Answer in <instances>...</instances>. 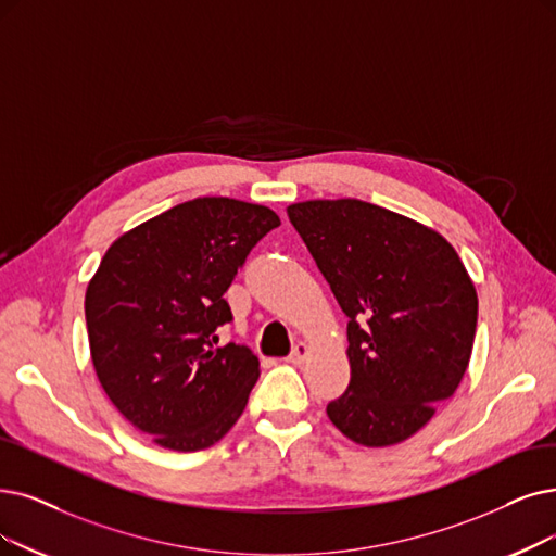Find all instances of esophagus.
<instances>
[{
	"label": "esophagus",
	"mask_w": 556,
	"mask_h": 556,
	"mask_svg": "<svg viewBox=\"0 0 556 556\" xmlns=\"http://www.w3.org/2000/svg\"><path fill=\"white\" fill-rule=\"evenodd\" d=\"M307 353H309V349H307V344H303V342H299L294 349H292V353L287 355V363H292V365H301L305 358H307Z\"/></svg>",
	"instance_id": "34e87169"
}]
</instances>
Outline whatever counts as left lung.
<instances>
[{
  "mask_svg": "<svg viewBox=\"0 0 556 556\" xmlns=\"http://www.w3.org/2000/svg\"><path fill=\"white\" fill-rule=\"evenodd\" d=\"M287 216L349 317L351 381L326 413L358 445H396L468 369L475 285L445 237L386 207L342 198L296 203Z\"/></svg>",
  "mask_w": 556,
  "mask_h": 556,
  "instance_id": "left-lung-1",
  "label": "left lung"
}]
</instances>
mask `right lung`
I'll return each mask as SVG.
<instances>
[{
  "mask_svg": "<svg viewBox=\"0 0 556 556\" xmlns=\"http://www.w3.org/2000/svg\"><path fill=\"white\" fill-rule=\"evenodd\" d=\"M276 212L195 198L111 243L84 313L98 379L125 419L175 452L207 450L249 404L260 376L243 344L214 346L224 299Z\"/></svg>",
  "mask_w": 556,
  "mask_h": 556,
  "instance_id": "obj_1",
  "label": "right lung"
}]
</instances>
